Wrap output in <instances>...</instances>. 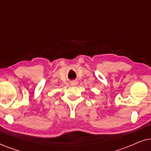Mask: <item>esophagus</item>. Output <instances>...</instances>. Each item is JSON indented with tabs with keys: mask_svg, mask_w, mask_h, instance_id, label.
Masks as SVG:
<instances>
[{
	"mask_svg": "<svg viewBox=\"0 0 151 151\" xmlns=\"http://www.w3.org/2000/svg\"><path fill=\"white\" fill-rule=\"evenodd\" d=\"M78 84V82H76V81H73V82H72L71 83V85H73V86H75V85H76V84Z\"/></svg>",
	"mask_w": 151,
	"mask_h": 151,
	"instance_id": "esophagus-1",
	"label": "esophagus"
}]
</instances>
